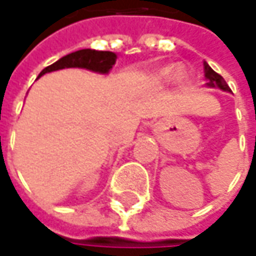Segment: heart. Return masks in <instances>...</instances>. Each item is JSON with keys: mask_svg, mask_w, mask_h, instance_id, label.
Instances as JSON below:
<instances>
[{"mask_svg": "<svg viewBox=\"0 0 256 256\" xmlns=\"http://www.w3.org/2000/svg\"><path fill=\"white\" fill-rule=\"evenodd\" d=\"M158 76L161 80H164V81H166V80H171V78H178L180 76V71L176 68H174V66H165V68H162L158 72Z\"/></svg>", "mask_w": 256, "mask_h": 256, "instance_id": "heart-1", "label": "heart"}]
</instances>
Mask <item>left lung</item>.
<instances>
[{
  "mask_svg": "<svg viewBox=\"0 0 256 256\" xmlns=\"http://www.w3.org/2000/svg\"><path fill=\"white\" fill-rule=\"evenodd\" d=\"M204 70H205L206 86H210V88H220V90H222V91H228V92H231V90H230L228 84L225 82V80H224L220 74H216V72H215V71H214V70H212L211 66L206 64V62H204Z\"/></svg>",
  "mask_w": 256,
  "mask_h": 256,
  "instance_id": "8db88e82",
  "label": "left lung"
}]
</instances>
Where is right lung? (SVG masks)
Returning a JSON list of instances; mask_svg holds the SVG:
<instances>
[{"label": "right lung", "mask_w": 256, "mask_h": 256, "mask_svg": "<svg viewBox=\"0 0 256 256\" xmlns=\"http://www.w3.org/2000/svg\"><path fill=\"white\" fill-rule=\"evenodd\" d=\"M115 61H116V54H114L111 51H95L90 48L80 50V51L65 55L52 65L44 68L40 76L46 72H52L58 70H64V68H85L94 72L108 74L112 65L115 64Z\"/></svg>", "instance_id": "obj_1"}]
</instances>
